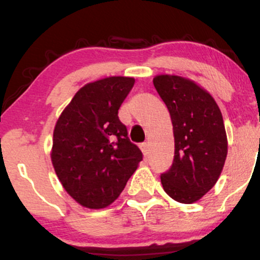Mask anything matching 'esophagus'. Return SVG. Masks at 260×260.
I'll list each match as a JSON object with an SVG mask.
<instances>
[{
	"label": "esophagus",
	"mask_w": 260,
	"mask_h": 260,
	"mask_svg": "<svg viewBox=\"0 0 260 260\" xmlns=\"http://www.w3.org/2000/svg\"><path fill=\"white\" fill-rule=\"evenodd\" d=\"M140 149H142V151H143V154H144V156H148V155H149V144H148L147 142L142 143V144H140Z\"/></svg>",
	"instance_id": "esophagus-1"
}]
</instances>
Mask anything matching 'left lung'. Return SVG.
<instances>
[{
	"label": "left lung",
	"instance_id": "8db88e82",
	"mask_svg": "<svg viewBox=\"0 0 260 260\" xmlns=\"http://www.w3.org/2000/svg\"><path fill=\"white\" fill-rule=\"evenodd\" d=\"M153 83L171 116L175 137L174 161L161 174V183L172 199L190 204L214 187L222 171L228 138L221 111L192 80L162 74Z\"/></svg>",
	"mask_w": 260,
	"mask_h": 260
}]
</instances>
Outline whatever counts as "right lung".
<instances>
[{
  "label": "right lung",
  "instance_id": "1",
  "mask_svg": "<svg viewBox=\"0 0 260 260\" xmlns=\"http://www.w3.org/2000/svg\"><path fill=\"white\" fill-rule=\"evenodd\" d=\"M133 85L129 77L89 83L56 123L52 165L68 194L83 207L101 209L115 202L143 160L118 118Z\"/></svg>",
  "mask_w": 260,
  "mask_h": 260
}]
</instances>
